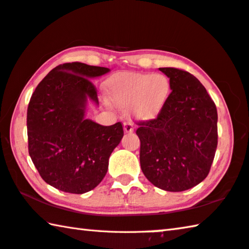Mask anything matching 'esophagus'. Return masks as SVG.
Masks as SVG:
<instances>
[{
    "instance_id": "obj_1",
    "label": "esophagus",
    "mask_w": 249,
    "mask_h": 249,
    "mask_svg": "<svg viewBox=\"0 0 249 249\" xmlns=\"http://www.w3.org/2000/svg\"><path fill=\"white\" fill-rule=\"evenodd\" d=\"M123 128H124V132L126 134H132L134 132V128H133V125L128 123V122H126L123 125Z\"/></svg>"
}]
</instances>
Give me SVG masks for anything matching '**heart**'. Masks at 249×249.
Here are the masks:
<instances>
[{
	"label": "heart",
	"instance_id": "heart-1",
	"mask_svg": "<svg viewBox=\"0 0 249 249\" xmlns=\"http://www.w3.org/2000/svg\"><path fill=\"white\" fill-rule=\"evenodd\" d=\"M172 86L165 74L120 72L105 84V92L113 107H129L137 122H149L160 115L170 99Z\"/></svg>",
	"mask_w": 249,
	"mask_h": 249
}]
</instances>
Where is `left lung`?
Segmentation results:
<instances>
[{
	"label": "left lung",
	"instance_id": "1",
	"mask_svg": "<svg viewBox=\"0 0 249 249\" xmlns=\"http://www.w3.org/2000/svg\"><path fill=\"white\" fill-rule=\"evenodd\" d=\"M172 91L156 120L140 124L141 168L155 187L185 191L209 175L217 147V111L195 75L176 68H159Z\"/></svg>",
	"mask_w": 249,
	"mask_h": 249
}]
</instances>
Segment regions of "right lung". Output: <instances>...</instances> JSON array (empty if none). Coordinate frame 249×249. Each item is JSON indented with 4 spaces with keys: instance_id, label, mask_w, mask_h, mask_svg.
<instances>
[{
    "instance_id": "1",
    "label": "right lung",
    "mask_w": 249,
    "mask_h": 249,
    "mask_svg": "<svg viewBox=\"0 0 249 249\" xmlns=\"http://www.w3.org/2000/svg\"><path fill=\"white\" fill-rule=\"evenodd\" d=\"M109 71L82 62L60 65L41 80L29 101L28 153L45 182L58 190H93L123 138L120 122L102 126L86 117L88 103L99 105L91 79Z\"/></svg>"
}]
</instances>
